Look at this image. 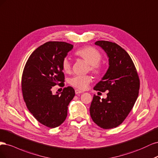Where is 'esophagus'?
Returning a JSON list of instances; mask_svg holds the SVG:
<instances>
[{
	"label": "esophagus",
	"instance_id": "obj_1",
	"mask_svg": "<svg viewBox=\"0 0 158 158\" xmlns=\"http://www.w3.org/2000/svg\"><path fill=\"white\" fill-rule=\"evenodd\" d=\"M75 93L76 94H79L82 93L83 92H82V91H81V90H78V89H75Z\"/></svg>",
	"mask_w": 158,
	"mask_h": 158
}]
</instances>
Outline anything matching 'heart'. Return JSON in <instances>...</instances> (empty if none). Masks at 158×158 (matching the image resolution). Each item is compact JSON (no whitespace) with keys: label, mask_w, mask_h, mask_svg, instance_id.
I'll return each instance as SVG.
<instances>
[{"label":"heart","mask_w":158,"mask_h":158,"mask_svg":"<svg viewBox=\"0 0 158 158\" xmlns=\"http://www.w3.org/2000/svg\"><path fill=\"white\" fill-rule=\"evenodd\" d=\"M76 54L90 65V69L94 73L100 75L102 72V67L99 64L102 59V55L98 50L93 47H87L78 50L76 52ZM62 68L64 72H70L71 63L68 58L63 60ZM91 81L92 77L90 75H75L69 79V83L73 87L83 90L87 88Z\"/></svg>","instance_id":"b5f03b06"}]
</instances>
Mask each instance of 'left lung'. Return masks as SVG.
<instances>
[{
  "mask_svg": "<svg viewBox=\"0 0 158 158\" xmlns=\"http://www.w3.org/2000/svg\"><path fill=\"white\" fill-rule=\"evenodd\" d=\"M95 44L104 50L109 67L94 87L108 91L106 98L94 95L90 114L94 123L105 129L119 126L129 115L138 98L140 81L130 56L116 43L98 40Z\"/></svg>",
  "mask_w": 158,
  "mask_h": 158,
  "instance_id": "left-lung-1",
  "label": "left lung"
}]
</instances>
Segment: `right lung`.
Wrapping results in <instances>:
<instances>
[{
	"instance_id": "1",
	"label": "right lung",
	"mask_w": 158,
	"mask_h": 158,
	"mask_svg": "<svg viewBox=\"0 0 158 158\" xmlns=\"http://www.w3.org/2000/svg\"><path fill=\"white\" fill-rule=\"evenodd\" d=\"M73 48L65 42L46 43L34 50L23 69L22 87L25 102L35 118L50 128L65 121L68 105L75 96L72 86L56 94L51 90L60 82L64 86L62 62Z\"/></svg>"
}]
</instances>
